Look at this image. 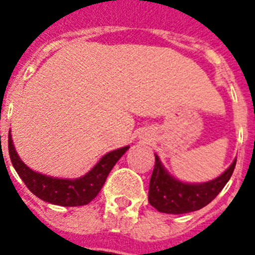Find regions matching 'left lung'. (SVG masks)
<instances>
[{
    "label": "left lung",
    "mask_w": 255,
    "mask_h": 255,
    "mask_svg": "<svg viewBox=\"0 0 255 255\" xmlns=\"http://www.w3.org/2000/svg\"><path fill=\"white\" fill-rule=\"evenodd\" d=\"M155 168L149 181L148 201L153 208L168 214H184L206 206L216 198L233 174L237 160L217 178L200 184L178 180L165 169L159 156L155 155Z\"/></svg>",
    "instance_id": "8db88e82"
}]
</instances>
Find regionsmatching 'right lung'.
<instances>
[{
    "label": "right lung",
    "mask_w": 255,
    "mask_h": 255,
    "mask_svg": "<svg viewBox=\"0 0 255 255\" xmlns=\"http://www.w3.org/2000/svg\"><path fill=\"white\" fill-rule=\"evenodd\" d=\"M7 143H9V156L14 169L17 170L18 176L22 178V181L25 182L30 192L43 201L61 206L87 205L88 202L92 201L104 185L106 178L114 165L129 148L127 145L106 153L95 164V167L88 170L82 177L59 178L30 169L19 159L14 148L10 132Z\"/></svg>",
    "instance_id": "obj_1"
}]
</instances>
